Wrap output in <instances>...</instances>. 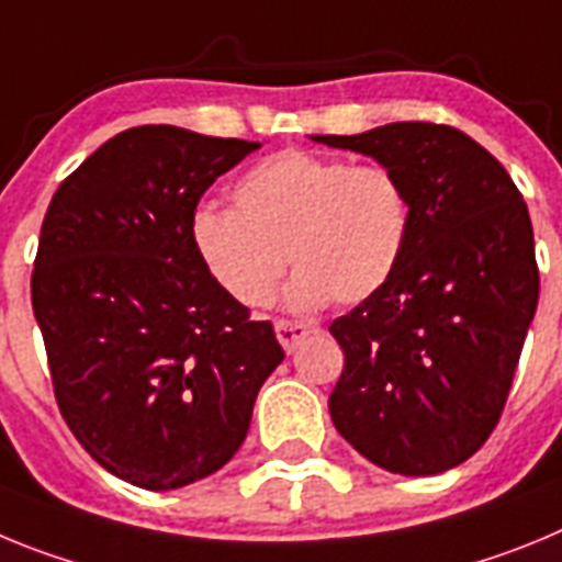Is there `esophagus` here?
I'll list each match as a JSON object with an SVG mask.
<instances>
[{
    "label": "esophagus",
    "instance_id": "34e87169",
    "mask_svg": "<svg viewBox=\"0 0 562 562\" xmlns=\"http://www.w3.org/2000/svg\"><path fill=\"white\" fill-rule=\"evenodd\" d=\"M310 335H312V326L301 324V321H284V317H278V321H276V337L286 351L295 349L297 342L304 340V337H310Z\"/></svg>",
    "mask_w": 562,
    "mask_h": 562
}]
</instances>
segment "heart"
Returning <instances> with one entry per match:
<instances>
[{
  "instance_id": "heart-1",
  "label": "heart",
  "mask_w": 562,
  "mask_h": 562,
  "mask_svg": "<svg viewBox=\"0 0 562 562\" xmlns=\"http://www.w3.org/2000/svg\"><path fill=\"white\" fill-rule=\"evenodd\" d=\"M411 238L408 188L382 162L351 166L286 148L233 186V211L200 207L191 241L207 276L241 306H267L286 261L295 310L351 306L374 297Z\"/></svg>"
}]
</instances>
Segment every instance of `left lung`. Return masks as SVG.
<instances>
[{"label":"left lung","mask_w":562,"mask_h":562,"mask_svg":"<svg viewBox=\"0 0 562 562\" xmlns=\"http://www.w3.org/2000/svg\"><path fill=\"white\" fill-rule=\"evenodd\" d=\"M312 140L394 168L411 200L391 281L329 326L346 357L331 422L389 473H445L498 425L538 310L526 202L493 154L453 126L408 121Z\"/></svg>","instance_id":"obj_1"}]
</instances>
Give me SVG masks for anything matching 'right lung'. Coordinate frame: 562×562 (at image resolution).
Masks as SVG:
<instances>
[{"label": "right lung", "mask_w": 562, "mask_h": 562, "mask_svg": "<svg viewBox=\"0 0 562 562\" xmlns=\"http://www.w3.org/2000/svg\"><path fill=\"white\" fill-rule=\"evenodd\" d=\"M258 143L177 126L114 134L53 193L30 278L69 430L143 490H177L233 459L258 389L284 360L191 241L202 193Z\"/></svg>", "instance_id": "1"}]
</instances>
